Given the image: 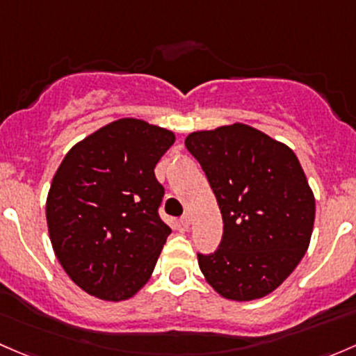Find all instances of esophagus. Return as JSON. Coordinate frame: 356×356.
I'll return each instance as SVG.
<instances>
[{
	"label": "esophagus",
	"instance_id": "obj_1",
	"mask_svg": "<svg viewBox=\"0 0 356 356\" xmlns=\"http://www.w3.org/2000/svg\"><path fill=\"white\" fill-rule=\"evenodd\" d=\"M179 222H181L183 228H188L190 222H192V216H190L188 212H186V214H183L181 218H179Z\"/></svg>",
	"mask_w": 356,
	"mask_h": 356
}]
</instances>
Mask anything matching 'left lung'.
Masks as SVG:
<instances>
[{
	"instance_id": "8db88e82",
	"label": "left lung",
	"mask_w": 356,
	"mask_h": 356,
	"mask_svg": "<svg viewBox=\"0 0 356 356\" xmlns=\"http://www.w3.org/2000/svg\"><path fill=\"white\" fill-rule=\"evenodd\" d=\"M188 152L202 166L222 214L214 254H197L205 281L228 300L269 295L309 248L315 199L288 145L243 123L193 131Z\"/></svg>"
}]
</instances>
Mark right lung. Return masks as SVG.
<instances>
[{
	"mask_svg": "<svg viewBox=\"0 0 356 356\" xmlns=\"http://www.w3.org/2000/svg\"><path fill=\"white\" fill-rule=\"evenodd\" d=\"M175 134L122 118L70 149L46 200L51 245L70 280L108 302L151 277L171 228L159 218L164 188L154 175Z\"/></svg>",
	"mask_w": 356,
	"mask_h": 356,
	"instance_id": "add662e5",
	"label": "right lung"
}]
</instances>
